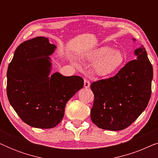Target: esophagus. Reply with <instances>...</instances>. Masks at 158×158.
Instances as JSON below:
<instances>
[{
	"label": "esophagus",
	"mask_w": 158,
	"mask_h": 158,
	"mask_svg": "<svg viewBox=\"0 0 158 158\" xmlns=\"http://www.w3.org/2000/svg\"><path fill=\"white\" fill-rule=\"evenodd\" d=\"M84 87L85 88H89L90 87V82L88 79H84Z\"/></svg>",
	"instance_id": "obj_1"
}]
</instances>
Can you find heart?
<instances>
[{"instance_id":"b5f03b06","label":"heart","mask_w":158,"mask_h":158,"mask_svg":"<svg viewBox=\"0 0 158 158\" xmlns=\"http://www.w3.org/2000/svg\"><path fill=\"white\" fill-rule=\"evenodd\" d=\"M88 60L96 62L94 70L97 75L106 76L115 72L124 62V55L118 49L104 46L96 48L88 55Z\"/></svg>"}]
</instances>
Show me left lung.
Segmentation results:
<instances>
[{
	"label": "left lung",
	"instance_id": "1",
	"mask_svg": "<svg viewBox=\"0 0 158 158\" xmlns=\"http://www.w3.org/2000/svg\"><path fill=\"white\" fill-rule=\"evenodd\" d=\"M137 58L113 77L93 82L94 101L90 118L99 128L119 131L131 125L148 106L152 93V65L143 45Z\"/></svg>",
	"mask_w": 158,
	"mask_h": 158
}]
</instances>
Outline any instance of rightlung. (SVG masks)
Wrapping results in <instances>:
<instances>
[{
  "label": "right lung",
  "instance_id": "1",
  "mask_svg": "<svg viewBox=\"0 0 158 158\" xmlns=\"http://www.w3.org/2000/svg\"><path fill=\"white\" fill-rule=\"evenodd\" d=\"M55 45L44 36L25 41L17 47L7 71V96L23 122L40 129H51L61 122L68 101L83 87L77 75L55 73L49 77V55Z\"/></svg>",
  "mask_w": 158,
  "mask_h": 158
}]
</instances>
